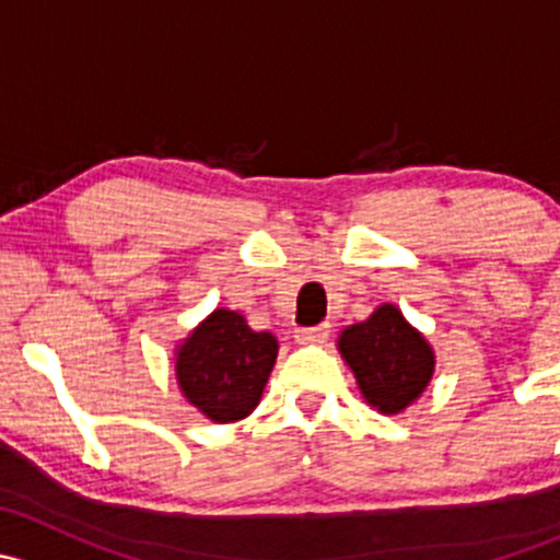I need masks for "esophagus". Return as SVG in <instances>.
I'll list each match as a JSON object with an SVG mask.
<instances>
[{"label": "esophagus", "instance_id": "1", "mask_svg": "<svg viewBox=\"0 0 560 560\" xmlns=\"http://www.w3.org/2000/svg\"><path fill=\"white\" fill-rule=\"evenodd\" d=\"M330 332V325H316V327H298L295 330V341L298 343H322Z\"/></svg>", "mask_w": 560, "mask_h": 560}]
</instances>
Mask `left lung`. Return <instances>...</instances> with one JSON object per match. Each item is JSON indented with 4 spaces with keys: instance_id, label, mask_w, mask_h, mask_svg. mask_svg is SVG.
Wrapping results in <instances>:
<instances>
[{
    "instance_id": "8db88e82",
    "label": "left lung",
    "mask_w": 560,
    "mask_h": 560,
    "mask_svg": "<svg viewBox=\"0 0 560 560\" xmlns=\"http://www.w3.org/2000/svg\"><path fill=\"white\" fill-rule=\"evenodd\" d=\"M343 360L354 371L360 393L382 415H398L415 404L433 376V349L395 306L376 308L365 322L338 338Z\"/></svg>"
}]
</instances>
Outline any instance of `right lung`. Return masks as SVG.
I'll return each instance as SVG.
<instances>
[{
    "mask_svg": "<svg viewBox=\"0 0 560 560\" xmlns=\"http://www.w3.org/2000/svg\"><path fill=\"white\" fill-rule=\"evenodd\" d=\"M276 352L279 341L270 332L252 330L238 312L217 308L178 347L175 376L208 420L235 422L259 404Z\"/></svg>",
    "mask_w": 560,
    "mask_h": 560,
    "instance_id": "1",
    "label": "right lung"
}]
</instances>
